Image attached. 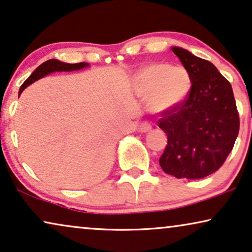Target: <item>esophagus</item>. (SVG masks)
<instances>
[{
    "label": "esophagus",
    "mask_w": 252,
    "mask_h": 252,
    "mask_svg": "<svg viewBox=\"0 0 252 252\" xmlns=\"http://www.w3.org/2000/svg\"><path fill=\"white\" fill-rule=\"evenodd\" d=\"M151 129H152V126H151V123L149 122V121H144V122L140 123V126H139V131L147 132V131H150Z\"/></svg>",
    "instance_id": "1"
}]
</instances>
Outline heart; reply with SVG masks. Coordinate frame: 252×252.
Wrapping results in <instances>:
<instances>
[{"label":"heart","instance_id":"heart-1","mask_svg":"<svg viewBox=\"0 0 252 252\" xmlns=\"http://www.w3.org/2000/svg\"><path fill=\"white\" fill-rule=\"evenodd\" d=\"M137 86L140 94L149 96L152 112H166L184 101L191 89V77L182 65L156 63L140 70Z\"/></svg>","mask_w":252,"mask_h":252}]
</instances>
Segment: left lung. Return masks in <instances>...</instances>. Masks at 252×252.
Segmentation results:
<instances>
[{"mask_svg": "<svg viewBox=\"0 0 252 252\" xmlns=\"http://www.w3.org/2000/svg\"><path fill=\"white\" fill-rule=\"evenodd\" d=\"M190 73L191 89L184 101L161 112L159 128L167 145L159 163L177 179L198 180L220 168L233 150L240 116L230 83L207 60L173 47Z\"/></svg>", "mask_w": 252, "mask_h": 252, "instance_id": "1", "label": "left lung"}]
</instances>
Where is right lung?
Returning a JSON list of instances; mask_svg holds the SVG:
<instances>
[{
    "instance_id": "1",
    "label": "right lung",
    "mask_w": 252,
    "mask_h": 252,
    "mask_svg": "<svg viewBox=\"0 0 252 252\" xmlns=\"http://www.w3.org/2000/svg\"><path fill=\"white\" fill-rule=\"evenodd\" d=\"M87 63L80 62V63H73V64H70V63H64L59 61V60H48V61L43 62L42 64H40L38 68H36L34 71L31 73V76L29 77L28 79L23 83V85L19 89V94L24 91L25 87H28L30 84L34 83L35 80H38L42 77H45L50 72L55 71H72V70H78L82 69L84 66H86Z\"/></svg>"
}]
</instances>
